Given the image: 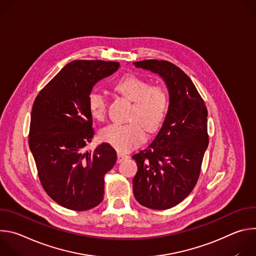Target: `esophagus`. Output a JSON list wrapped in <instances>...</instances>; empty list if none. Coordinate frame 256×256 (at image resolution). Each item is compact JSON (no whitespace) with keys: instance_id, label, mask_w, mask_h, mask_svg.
Segmentation results:
<instances>
[{"instance_id":"1","label":"esophagus","mask_w":256,"mask_h":256,"mask_svg":"<svg viewBox=\"0 0 256 256\" xmlns=\"http://www.w3.org/2000/svg\"><path fill=\"white\" fill-rule=\"evenodd\" d=\"M128 158H130V156L124 155L122 153H118V163H120V162H122V161H124V160H126Z\"/></svg>"}]
</instances>
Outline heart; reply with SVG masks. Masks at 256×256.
Masks as SVG:
<instances>
[{
	"label": "heart",
	"mask_w": 256,
	"mask_h": 256,
	"mask_svg": "<svg viewBox=\"0 0 256 256\" xmlns=\"http://www.w3.org/2000/svg\"><path fill=\"white\" fill-rule=\"evenodd\" d=\"M114 90L124 98L132 101L128 124H110L100 132L103 142L112 144L120 152H128L146 140V130L157 132L167 112L168 97L160 86L150 84L136 76L124 75L114 85ZM88 107L93 118L103 120L106 114V100L96 91L88 97Z\"/></svg>",
	"instance_id": "heart-1"
}]
</instances>
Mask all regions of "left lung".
<instances>
[{
    "label": "left lung",
    "mask_w": 256,
    "mask_h": 256,
    "mask_svg": "<svg viewBox=\"0 0 256 256\" xmlns=\"http://www.w3.org/2000/svg\"><path fill=\"white\" fill-rule=\"evenodd\" d=\"M164 81L168 112L148 148L134 154L132 179L136 200L144 206L167 210L184 200L196 186L208 144L206 107L190 78L166 60L134 62Z\"/></svg>",
    "instance_id": "left-lung-1"
}]
</instances>
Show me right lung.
<instances>
[{"instance_id":"add662e5","label":"right lung","mask_w":256,"mask_h":256,"mask_svg":"<svg viewBox=\"0 0 256 256\" xmlns=\"http://www.w3.org/2000/svg\"><path fill=\"white\" fill-rule=\"evenodd\" d=\"M118 68V62L72 60L33 103L29 148L44 190L68 210L98 206L104 175L116 162V152L107 142L93 152L85 148L94 136L88 97L97 82Z\"/></svg>"}]
</instances>
